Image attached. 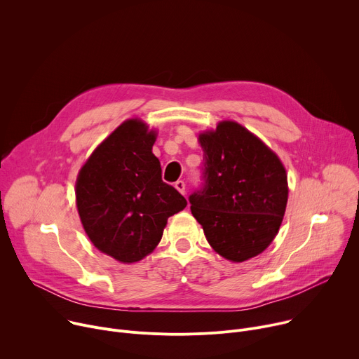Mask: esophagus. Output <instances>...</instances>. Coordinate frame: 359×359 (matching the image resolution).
<instances>
[{
  "instance_id": "34e87169",
  "label": "esophagus",
  "mask_w": 359,
  "mask_h": 359,
  "mask_svg": "<svg viewBox=\"0 0 359 359\" xmlns=\"http://www.w3.org/2000/svg\"><path fill=\"white\" fill-rule=\"evenodd\" d=\"M175 187L182 193V194H184V190H186V184H184V182L183 180H177L176 183H175Z\"/></svg>"
}]
</instances>
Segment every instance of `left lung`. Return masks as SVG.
<instances>
[{"label":"left lung","instance_id":"1","mask_svg":"<svg viewBox=\"0 0 359 359\" xmlns=\"http://www.w3.org/2000/svg\"><path fill=\"white\" fill-rule=\"evenodd\" d=\"M201 187L190 210L222 257L241 263L263 252L281 226L288 184L285 169L266 143L237 122L223 121L198 136Z\"/></svg>","mask_w":359,"mask_h":359}]
</instances>
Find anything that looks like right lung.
<instances>
[{"mask_svg": "<svg viewBox=\"0 0 359 359\" xmlns=\"http://www.w3.org/2000/svg\"><path fill=\"white\" fill-rule=\"evenodd\" d=\"M156 132L128 119L95 150L79 170L76 208L89 240L115 260L130 264L159 244L168 219L187 206L162 180L151 153Z\"/></svg>", "mask_w": 359, "mask_h": 359, "instance_id": "obj_1", "label": "right lung"}]
</instances>
